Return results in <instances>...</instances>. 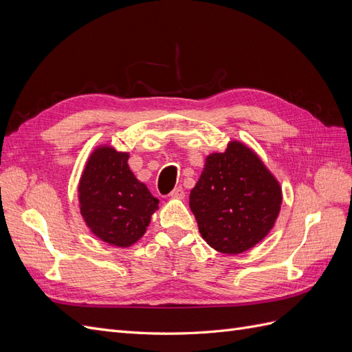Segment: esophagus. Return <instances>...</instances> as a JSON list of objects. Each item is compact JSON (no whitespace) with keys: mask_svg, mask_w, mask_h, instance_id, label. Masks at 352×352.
<instances>
[{"mask_svg":"<svg viewBox=\"0 0 352 352\" xmlns=\"http://www.w3.org/2000/svg\"><path fill=\"white\" fill-rule=\"evenodd\" d=\"M170 197L172 198H177V199H182L184 197H185V190H184V188L182 186H177V188H175L172 192H170Z\"/></svg>","mask_w":352,"mask_h":352,"instance_id":"esophagus-1","label":"esophagus"}]
</instances>
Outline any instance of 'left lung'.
Listing matches in <instances>:
<instances>
[{"label":"left lung","instance_id":"left-lung-1","mask_svg":"<svg viewBox=\"0 0 352 352\" xmlns=\"http://www.w3.org/2000/svg\"><path fill=\"white\" fill-rule=\"evenodd\" d=\"M280 202L278 180L239 142L207 157L189 195L201 236L223 254H241L258 243L278 219Z\"/></svg>","mask_w":352,"mask_h":352}]
</instances>
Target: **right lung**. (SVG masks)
<instances>
[{"label": "right lung", "instance_id": "1", "mask_svg": "<svg viewBox=\"0 0 352 352\" xmlns=\"http://www.w3.org/2000/svg\"><path fill=\"white\" fill-rule=\"evenodd\" d=\"M127 158L110 146L98 148L79 184L80 214L94 235L116 247L140 239L158 208V199L133 176Z\"/></svg>", "mask_w": 352, "mask_h": 352}]
</instances>
